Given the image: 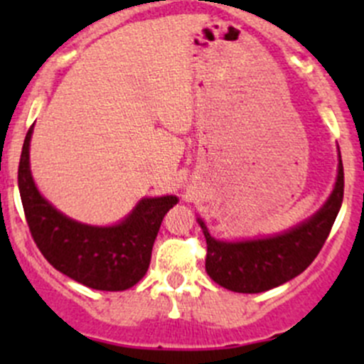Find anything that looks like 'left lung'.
<instances>
[{
    "label": "left lung",
    "mask_w": 364,
    "mask_h": 364,
    "mask_svg": "<svg viewBox=\"0 0 364 364\" xmlns=\"http://www.w3.org/2000/svg\"><path fill=\"white\" fill-rule=\"evenodd\" d=\"M343 200V164L338 151V176L335 188L324 205L292 229L260 240L220 241L203 229L208 255L205 271L209 278L232 292L257 294L269 291L303 273L328 240Z\"/></svg>",
    "instance_id": "8db88e82"
}]
</instances>
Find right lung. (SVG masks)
<instances>
[{"label": "right lung", "mask_w": 364, "mask_h": 364, "mask_svg": "<svg viewBox=\"0 0 364 364\" xmlns=\"http://www.w3.org/2000/svg\"><path fill=\"white\" fill-rule=\"evenodd\" d=\"M26 134L19 161V192L26 222L42 255L72 280L97 291H127L148 271L153 243L176 196L144 197L119 223L87 225L68 218L42 197L29 168Z\"/></svg>", "instance_id": "1"}]
</instances>
